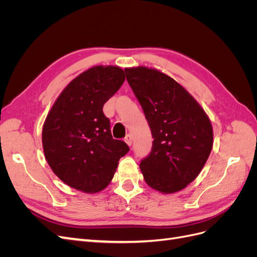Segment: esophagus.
I'll return each instance as SVG.
<instances>
[{"label":"esophagus","mask_w":257,"mask_h":257,"mask_svg":"<svg viewBox=\"0 0 257 257\" xmlns=\"http://www.w3.org/2000/svg\"><path fill=\"white\" fill-rule=\"evenodd\" d=\"M124 142H125L128 146H132V143H133V137H132L131 134L126 135V137L124 138Z\"/></svg>","instance_id":"esophagus-1"}]
</instances>
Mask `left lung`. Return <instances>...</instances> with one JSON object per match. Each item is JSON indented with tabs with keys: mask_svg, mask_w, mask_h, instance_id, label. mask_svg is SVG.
<instances>
[{
	"mask_svg": "<svg viewBox=\"0 0 257 257\" xmlns=\"http://www.w3.org/2000/svg\"><path fill=\"white\" fill-rule=\"evenodd\" d=\"M153 137L141 163L146 183L163 194L186 188L201 172L213 146L209 116L174 78L147 66L124 68Z\"/></svg>",
	"mask_w": 257,
	"mask_h": 257,
	"instance_id": "left-lung-1",
	"label": "left lung"
}]
</instances>
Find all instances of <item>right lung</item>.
<instances>
[{"label": "right lung", "mask_w": 257, "mask_h": 257, "mask_svg": "<svg viewBox=\"0 0 257 257\" xmlns=\"http://www.w3.org/2000/svg\"><path fill=\"white\" fill-rule=\"evenodd\" d=\"M124 80L119 66H93L66 85L46 116L42 133L46 161L73 189L89 194L103 191L130 150L112 138L103 112Z\"/></svg>", "instance_id": "1"}]
</instances>
